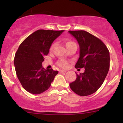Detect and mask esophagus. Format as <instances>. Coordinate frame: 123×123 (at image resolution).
I'll list each match as a JSON object with an SVG mask.
<instances>
[{
  "mask_svg": "<svg viewBox=\"0 0 123 123\" xmlns=\"http://www.w3.org/2000/svg\"><path fill=\"white\" fill-rule=\"evenodd\" d=\"M66 70H60V72L61 73H66Z\"/></svg>",
  "mask_w": 123,
  "mask_h": 123,
  "instance_id": "1",
  "label": "esophagus"
}]
</instances>
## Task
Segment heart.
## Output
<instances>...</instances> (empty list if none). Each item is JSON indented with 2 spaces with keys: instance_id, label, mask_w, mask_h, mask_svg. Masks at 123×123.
Here are the masks:
<instances>
[{
  "instance_id": "obj_1",
  "label": "heart",
  "mask_w": 123,
  "mask_h": 123,
  "mask_svg": "<svg viewBox=\"0 0 123 123\" xmlns=\"http://www.w3.org/2000/svg\"><path fill=\"white\" fill-rule=\"evenodd\" d=\"M72 43H74V42H72V41L70 40H67L66 42V46H68V45L70 44H72ZM54 44H53L51 47V50L53 49V47H54ZM57 65L59 67L61 68H62V69H66L69 66V62L68 61H66V60H61L58 61L57 62Z\"/></svg>"
}]
</instances>
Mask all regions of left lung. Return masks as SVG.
Instances as JSON below:
<instances>
[{
	"instance_id": "left-lung-1",
	"label": "left lung",
	"mask_w": 123,
	"mask_h": 123,
	"mask_svg": "<svg viewBox=\"0 0 123 123\" xmlns=\"http://www.w3.org/2000/svg\"><path fill=\"white\" fill-rule=\"evenodd\" d=\"M80 46V57L76 68H84L70 83L71 90L80 96L93 94L104 83L110 66L109 51L102 40L85 31H69Z\"/></svg>"
}]
</instances>
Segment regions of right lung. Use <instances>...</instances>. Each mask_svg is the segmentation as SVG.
<instances>
[{"label": "right lung", "instance_id": "right-lung-1", "mask_svg": "<svg viewBox=\"0 0 123 123\" xmlns=\"http://www.w3.org/2000/svg\"><path fill=\"white\" fill-rule=\"evenodd\" d=\"M40 29L21 43L15 53L14 64L17 76L23 88L33 94L44 92L58 73L42 66L44 57L49 53L51 44L63 32Z\"/></svg>", "mask_w": 123, "mask_h": 123}]
</instances>
